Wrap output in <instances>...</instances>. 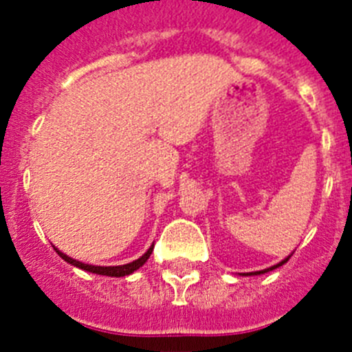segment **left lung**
I'll use <instances>...</instances> for the list:
<instances>
[{
	"label": "left lung",
	"instance_id": "left-lung-1",
	"mask_svg": "<svg viewBox=\"0 0 352 352\" xmlns=\"http://www.w3.org/2000/svg\"><path fill=\"white\" fill-rule=\"evenodd\" d=\"M287 261H289V257H287V259H284V261H282V263H278V264H276V266H272V268H268V270H263V272H256V273H247V275H261V273L272 272V270L278 268V266H282V264H284V263H287Z\"/></svg>",
	"mask_w": 352,
	"mask_h": 352
}]
</instances>
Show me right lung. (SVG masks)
<instances>
[{
  "instance_id": "add662e5",
  "label": "right lung",
  "mask_w": 352,
  "mask_h": 352,
  "mask_svg": "<svg viewBox=\"0 0 352 352\" xmlns=\"http://www.w3.org/2000/svg\"><path fill=\"white\" fill-rule=\"evenodd\" d=\"M58 254H60L61 259H65L67 263H70L72 266H77V268L80 270H86V272L89 273H96V275H107V276H125V275H130V273H133L135 270H139L142 266V264L146 263V261L149 259V256H151V252H153V245L148 248V252H146L144 256L139 257L138 261H132V263L129 264H123V266H91V264H84V263H79V261L72 259V257L65 256L63 252H60L58 248H54Z\"/></svg>"
}]
</instances>
